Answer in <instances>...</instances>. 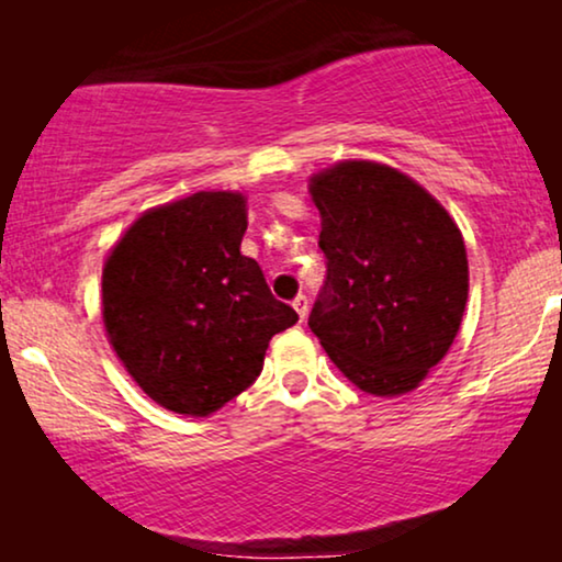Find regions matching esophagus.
<instances>
[{
	"label": "esophagus",
	"instance_id": "obj_1",
	"mask_svg": "<svg viewBox=\"0 0 562 562\" xmlns=\"http://www.w3.org/2000/svg\"><path fill=\"white\" fill-rule=\"evenodd\" d=\"M294 310H296V314H299V319H306V312H310V299H306L304 294H299L296 299H294Z\"/></svg>",
	"mask_w": 562,
	"mask_h": 562
}]
</instances>
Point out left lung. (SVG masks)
<instances>
[{
    "label": "left lung",
    "instance_id": "obj_1",
    "mask_svg": "<svg viewBox=\"0 0 562 562\" xmlns=\"http://www.w3.org/2000/svg\"><path fill=\"white\" fill-rule=\"evenodd\" d=\"M310 194L327 258L312 333L360 391L409 394L463 322V233L422 183L379 160H337L310 176Z\"/></svg>",
    "mask_w": 562,
    "mask_h": 562
}]
</instances>
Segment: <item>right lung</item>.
<instances>
[{"label": "right lung", "instance_id": "obj_1", "mask_svg": "<svg viewBox=\"0 0 562 562\" xmlns=\"http://www.w3.org/2000/svg\"><path fill=\"white\" fill-rule=\"evenodd\" d=\"M248 196L196 191L145 210L106 252L104 333L153 402L210 417L263 371L268 342L299 314L243 256Z\"/></svg>", "mask_w": 562, "mask_h": 562}]
</instances>
